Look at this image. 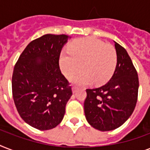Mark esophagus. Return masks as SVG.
Instances as JSON below:
<instances>
[{"label":"esophagus","instance_id":"esophagus-1","mask_svg":"<svg viewBox=\"0 0 150 150\" xmlns=\"http://www.w3.org/2000/svg\"><path fill=\"white\" fill-rule=\"evenodd\" d=\"M72 93H76V92H77V90L78 89H79V88H78L77 86H73L72 87Z\"/></svg>","mask_w":150,"mask_h":150}]
</instances>
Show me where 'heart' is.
I'll use <instances>...</instances> for the list:
<instances>
[{
  "instance_id": "obj_1",
  "label": "heart",
  "mask_w": 150,
  "mask_h": 150,
  "mask_svg": "<svg viewBox=\"0 0 150 150\" xmlns=\"http://www.w3.org/2000/svg\"><path fill=\"white\" fill-rule=\"evenodd\" d=\"M68 53L64 52L59 58V66L66 78L79 85L93 81L96 85L107 82L116 68L117 57L113 46L93 37L75 40L68 46Z\"/></svg>"
}]
</instances>
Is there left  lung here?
<instances>
[{
    "instance_id": "8db88e82",
    "label": "left lung",
    "mask_w": 150,
    "mask_h": 150,
    "mask_svg": "<svg viewBox=\"0 0 150 150\" xmlns=\"http://www.w3.org/2000/svg\"><path fill=\"white\" fill-rule=\"evenodd\" d=\"M117 62L108 82L96 89H87L84 102L88 123L102 132L119 128L134 111L137 103L139 78L126 50L114 42Z\"/></svg>"
}]
</instances>
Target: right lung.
<instances>
[{"mask_svg": "<svg viewBox=\"0 0 150 150\" xmlns=\"http://www.w3.org/2000/svg\"><path fill=\"white\" fill-rule=\"evenodd\" d=\"M70 36L46 34L28 44L15 64L12 95L25 123L41 131L61 123L72 95L69 82L61 72L59 57Z\"/></svg>", "mask_w": 150, "mask_h": 150, "instance_id": "1", "label": "right lung"}]
</instances>
